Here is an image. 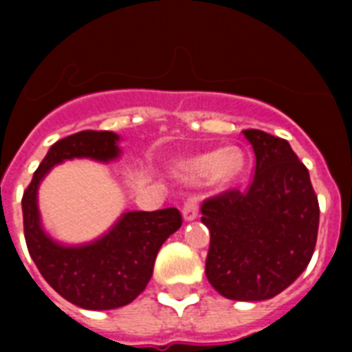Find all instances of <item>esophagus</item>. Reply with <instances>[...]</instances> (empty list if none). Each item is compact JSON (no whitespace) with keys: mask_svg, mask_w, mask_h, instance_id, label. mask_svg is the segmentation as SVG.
<instances>
[{"mask_svg":"<svg viewBox=\"0 0 352 352\" xmlns=\"http://www.w3.org/2000/svg\"><path fill=\"white\" fill-rule=\"evenodd\" d=\"M197 212H199V201L197 197L193 195V197H190L184 203V206H182V217H184V221H193L195 217H197Z\"/></svg>","mask_w":352,"mask_h":352,"instance_id":"1","label":"esophagus"}]
</instances>
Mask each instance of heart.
Wrapping results in <instances>:
<instances>
[{
  "label": "heart",
  "mask_w": 352,
  "mask_h": 352,
  "mask_svg": "<svg viewBox=\"0 0 352 352\" xmlns=\"http://www.w3.org/2000/svg\"><path fill=\"white\" fill-rule=\"evenodd\" d=\"M243 162L245 159L239 149L225 148L181 160L177 164V175L184 181L208 179L214 184H225L239 175V171L243 170Z\"/></svg>",
  "instance_id": "b5f03b06"
}]
</instances>
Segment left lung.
Here are the masks:
<instances>
[{
	"label": "left lung",
	"mask_w": 352,
	"mask_h": 352,
	"mask_svg": "<svg viewBox=\"0 0 352 352\" xmlns=\"http://www.w3.org/2000/svg\"><path fill=\"white\" fill-rule=\"evenodd\" d=\"M256 153L246 190L201 206L210 230L206 278L235 301L270 300L300 278L314 254L320 206L311 177L285 138L245 129Z\"/></svg>",
	"instance_id": "obj_1"
}]
</instances>
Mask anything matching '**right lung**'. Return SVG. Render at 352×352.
Segmentation results:
<instances>
[{
	"label": "right lung",
	"mask_w": 352,
	"mask_h": 352,
	"mask_svg": "<svg viewBox=\"0 0 352 352\" xmlns=\"http://www.w3.org/2000/svg\"><path fill=\"white\" fill-rule=\"evenodd\" d=\"M117 133L80 131L47 151L21 199L27 248L45 281L73 305L107 311L131 303L153 274L160 246L182 225L177 208L126 212L100 239L78 246L47 235L38 210V186L52 166L71 159L109 162L120 157Z\"/></svg>",
	"instance_id": "add662e5"
}]
</instances>
